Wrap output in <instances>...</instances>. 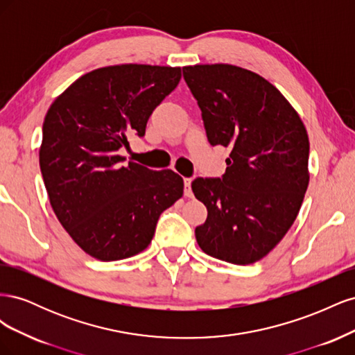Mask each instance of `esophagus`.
<instances>
[{
	"instance_id": "esophagus-1",
	"label": "esophagus",
	"mask_w": 355,
	"mask_h": 355,
	"mask_svg": "<svg viewBox=\"0 0 355 355\" xmlns=\"http://www.w3.org/2000/svg\"><path fill=\"white\" fill-rule=\"evenodd\" d=\"M191 182H192V179L191 178H185L184 179V184H185V191H184V194H185V197H188V198H191L192 196V189H191Z\"/></svg>"
}]
</instances>
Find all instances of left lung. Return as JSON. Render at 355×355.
<instances>
[{
	"label": "left lung",
	"mask_w": 355,
	"mask_h": 355,
	"mask_svg": "<svg viewBox=\"0 0 355 355\" xmlns=\"http://www.w3.org/2000/svg\"><path fill=\"white\" fill-rule=\"evenodd\" d=\"M210 145L230 146L222 178H197L192 192L207 207L196 228L216 259L261 261L292 227L309 182V141L299 114L261 75L228 63L184 67Z\"/></svg>",
	"instance_id": "obj_1"
}]
</instances>
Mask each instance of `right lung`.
Returning a JSON list of instances; mask_svg holds the SVG:
<instances>
[{
    "mask_svg": "<svg viewBox=\"0 0 355 355\" xmlns=\"http://www.w3.org/2000/svg\"><path fill=\"white\" fill-rule=\"evenodd\" d=\"M180 68L125 63L84 73L50 105L40 167L51 209L81 249L110 262L151 243L159 214L184 196L173 170H151L118 149L145 135L153 111L180 81Z\"/></svg>",
    "mask_w": 355,
    "mask_h": 355,
    "instance_id": "add662e5",
    "label": "right lung"
}]
</instances>
